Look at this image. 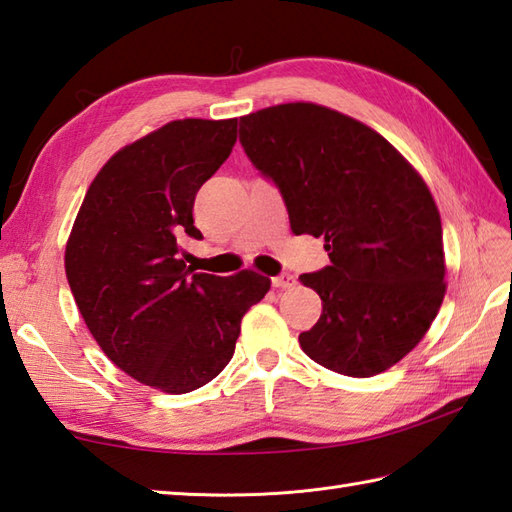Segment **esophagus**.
Masks as SVG:
<instances>
[{
    "label": "esophagus",
    "instance_id": "1",
    "mask_svg": "<svg viewBox=\"0 0 512 512\" xmlns=\"http://www.w3.org/2000/svg\"><path fill=\"white\" fill-rule=\"evenodd\" d=\"M273 286L275 288H292L295 286V277H292L290 273H281V275L273 277Z\"/></svg>",
    "mask_w": 512,
    "mask_h": 512
}]
</instances>
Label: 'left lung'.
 <instances>
[{
    "label": "left lung",
    "instance_id": "obj_1",
    "mask_svg": "<svg viewBox=\"0 0 512 512\" xmlns=\"http://www.w3.org/2000/svg\"><path fill=\"white\" fill-rule=\"evenodd\" d=\"M248 160L275 184L295 235L325 239L330 266L301 275L321 319L299 334L314 363L369 378L420 343L444 299L438 206L374 129L314 103L239 118Z\"/></svg>",
    "mask_w": 512,
    "mask_h": 512
}]
</instances>
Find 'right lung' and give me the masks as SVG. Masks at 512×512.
Instances as JSON below:
<instances>
[{"instance_id": "add662e5", "label": "right lung", "mask_w": 512, "mask_h": 512, "mask_svg": "<svg viewBox=\"0 0 512 512\" xmlns=\"http://www.w3.org/2000/svg\"><path fill=\"white\" fill-rule=\"evenodd\" d=\"M237 140V118H184L118 151L90 184L65 246V275L96 343L138 383L189 394L235 352L270 279L193 273L180 259L195 193Z\"/></svg>"}]
</instances>
